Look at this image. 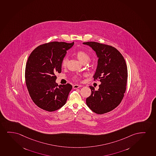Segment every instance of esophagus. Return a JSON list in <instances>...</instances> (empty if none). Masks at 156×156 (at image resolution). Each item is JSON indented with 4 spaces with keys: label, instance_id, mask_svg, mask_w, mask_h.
I'll return each instance as SVG.
<instances>
[{
    "label": "esophagus",
    "instance_id": "1",
    "mask_svg": "<svg viewBox=\"0 0 156 156\" xmlns=\"http://www.w3.org/2000/svg\"><path fill=\"white\" fill-rule=\"evenodd\" d=\"M82 86H81V85H73V88L77 89V88H78L79 87H82Z\"/></svg>",
    "mask_w": 156,
    "mask_h": 156
}]
</instances>
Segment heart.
Segmentation results:
<instances>
[{
  "label": "heart",
  "mask_w": 156,
  "mask_h": 156,
  "mask_svg": "<svg viewBox=\"0 0 156 156\" xmlns=\"http://www.w3.org/2000/svg\"><path fill=\"white\" fill-rule=\"evenodd\" d=\"M76 57H77L79 61L82 63H83L87 62V61L89 60V55H88V53L85 52V51L79 50L77 51L76 53ZM68 61V60L66 57H65L63 59L62 63H61V65H62V66L63 67H66L67 66ZM74 78L75 79H79V77L77 76H76L74 77Z\"/></svg>",
  "instance_id": "1"
}]
</instances>
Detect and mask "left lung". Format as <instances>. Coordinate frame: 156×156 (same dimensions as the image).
I'll return each mask as SVG.
<instances>
[{
    "mask_svg": "<svg viewBox=\"0 0 156 156\" xmlns=\"http://www.w3.org/2000/svg\"><path fill=\"white\" fill-rule=\"evenodd\" d=\"M83 44L91 47L98 58L94 78L101 83L97 90L89 86L91 94L86 104L95 113H106L118 106L123 98L128 79L126 61L121 53L111 45L95 42Z\"/></svg>",
    "mask_w": 156,
    "mask_h": 156,
    "instance_id": "obj_1",
    "label": "left lung"
}]
</instances>
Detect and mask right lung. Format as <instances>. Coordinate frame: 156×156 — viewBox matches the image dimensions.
Returning a JSON list of instances; mask_svg holds the SVG:
<instances>
[{
	"instance_id": "obj_1",
	"label": "right lung",
	"mask_w": 156,
	"mask_h": 156,
	"mask_svg": "<svg viewBox=\"0 0 156 156\" xmlns=\"http://www.w3.org/2000/svg\"><path fill=\"white\" fill-rule=\"evenodd\" d=\"M74 42H52L40 45L28 57L25 81L33 101L47 111H56L65 105L72 89L69 83L58 86L56 73L61 72V63Z\"/></svg>"
}]
</instances>
